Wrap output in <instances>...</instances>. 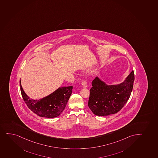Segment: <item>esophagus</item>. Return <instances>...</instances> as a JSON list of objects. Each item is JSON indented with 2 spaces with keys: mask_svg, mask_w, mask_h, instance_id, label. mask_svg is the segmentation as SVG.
I'll list each match as a JSON object with an SVG mask.
<instances>
[{
  "mask_svg": "<svg viewBox=\"0 0 158 158\" xmlns=\"http://www.w3.org/2000/svg\"><path fill=\"white\" fill-rule=\"evenodd\" d=\"M81 84L82 85L84 88H87V87H88V84H87V82L86 81L82 82Z\"/></svg>",
  "mask_w": 158,
  "mask_h": 158,
  "instance_id": "34e87169",
  "label": "esophagus"
}]
</instances>
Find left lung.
I'll use <instances>...</instances> for the list:
<instances>
[{"mask_svg": "<svg viewBox=\"0 0 158 158\" xmlns=\"http://www.w3.org/2000/svg\"><path fill=\"white\" fill-rule=\"evenodd\" d=\"M134 80L133 71L123 81L117 85H108L96 77L92 81L88 101V106L93 114L105 116L119 111L129 99Z\"/></svg>", "mask_w": 158, "mask_h": 158, "instance_id": "left-lung-1", "label": "left lung"}]
</instances>
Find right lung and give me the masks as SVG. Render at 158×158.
I'll use <instances>...</instances> for the list:
<instances>
[{"label":"right lung","mask_w":158,"mask_h":158,"mask_svg":"<svg viewBox=\"0 0 158 158\" xmlns=\"http://www.w3.org/2000/svg\"><path fill=\"white\" fill-rule=\"evenodd\" d=\"M21 95L27 106L31 111L40 117L52 118L60 115L66 107L73 91V86L59 87L48 96L39 99H31L25 93L21 85Z\"/></svg>","instance_id":"add662e5"}]
</instances>
